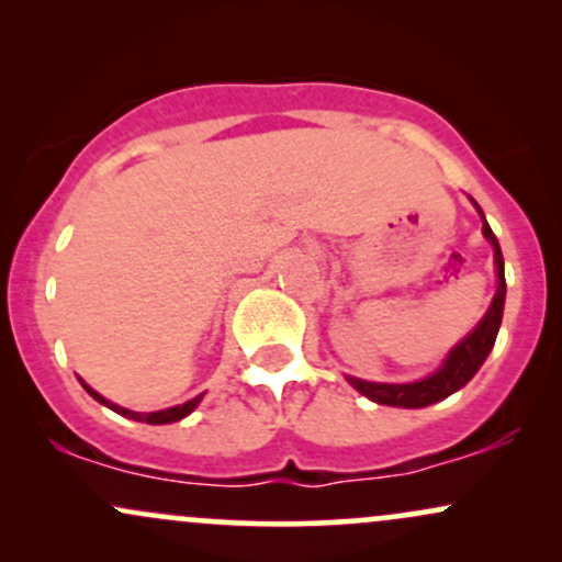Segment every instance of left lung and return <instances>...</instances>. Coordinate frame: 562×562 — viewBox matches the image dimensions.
Instances as JSON below:
<instances>
[{
  "mask_svg": "<svg viewBox=\"0 0 562 562\" xmlns=\"http://www.w3.org/2000/svg\"><path fill=\"white\" fill-rule=\"evenodd\" d=\"M470 203L475 205L483 218V237L492 243L494 248V263H496V293L492 299V306L483 314L479 325L470 330L465 338L460 340L451 351L447 353L441 367L436 372H430L428 378L415 380V383H370V380L346 375L348 383L353 385L362 396L370 398L375 404L385 406H402V409H420V406H430L436 402H443V398L451 396L454 391H460L462 385L470 383V378L481 370V364L486 362V357L492 353L496 333H499L502 325V312H505V259H502L499 243H496L492 227H488L486 216H483L481 205L470 198Z\"/></svg>",
  "mask_w": 562,
  "mask_h": 562,
  "instance_id": "obj_1",
  "label": "left lung"
}]
</instances>
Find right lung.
Returning <instances> with one entry per match:
<instances>
[{
	"label": "right lung",
	"instance_id": "add662e5",
	"mask_svg": "<svg viewBox=\"0 0 562 562\" xmlns=\"http://www.w3.org/2000/svg\"><path fill=\"white\" fill-rule=\"evenodd\" d=\"M81 385H83V389H87L89 396L97 398V402H100V404H105L108 409L119 412L121 417H128V420L147 423V425H166V423H179V420H184V417L190 415V412L195 409V406L200 404V398H203V393H200V396L190 398V402H184V404H177V406H169V409H158V412H132V409H126V406H119V404L108 402L105 396H100V393H97L94 389H89V385L83 383V380H81Z\"/></svg>",
	"mask_w": 562,
	"mask_h": 562
}]
</instances>
